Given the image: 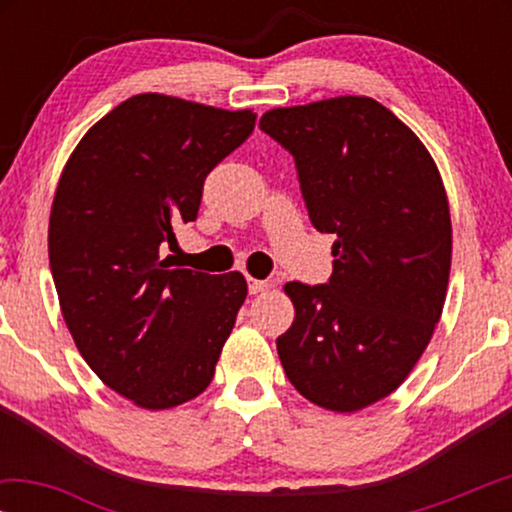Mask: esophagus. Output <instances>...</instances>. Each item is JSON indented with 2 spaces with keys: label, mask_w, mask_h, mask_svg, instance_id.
Segmentation results:
<instances>
[{
  "label": "esophagus",
  "mask_w": 512,
  "mask_h": 512,
  "mask_svg": "<svg viewBox=\"0 0 512 512\" xmlns=\"http://www.w3.org/2000/svg\"><path fill=\"white\" fill-rule=\"evenodd\" d=\"M270 286H275V284H272V282H263V279L249 277V293H251V296H256V293H263L265 289H270Z\"/></svg>",
  "instance_id": "obj_1"
}]
</instances>
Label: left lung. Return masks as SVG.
Returning a JSON list of instances; mask_svg holds the SVG:
<instances>
[{"instance_id":"obj_1","label":"left lung","mask_w":512,"mask_h":512,"mask_svg":"<svg viewBox=\"0 0 512 512\" xmlns=\"http://www.w3.org/2000/svg\"><path fill=\"white\" fill-rule=\"evenodd\" d=\"M261 130L296 160L307 212L333 233L328 284L289 282L284 373L319 408L356 412L396 391L443 314L450 202L431 153L373 97L270 109Z\"/></svg>"}]
</instances>
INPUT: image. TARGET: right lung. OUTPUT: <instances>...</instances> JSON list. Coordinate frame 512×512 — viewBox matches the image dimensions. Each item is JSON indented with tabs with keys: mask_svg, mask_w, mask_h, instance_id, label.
<instances>
[{
	"mask_svg": "<svg viewBox=\"0 0 512 512\" xmlns=\"http://www.w3.org/2000/svg\"><path fill=\"white\" fill-rule=\"evenodd\" d=\"M256 114L142 93L90 128L60 174L48 258L60 310L93 373L146 410L200 396L247 298L240 272L170 268L174 226L198 219L207 174Z\"/></svg>",
	"mask_w": 512,
	"mask_h": 512,
	"instance_id": "right-lung-1",
	"label": "right lung"
}]
</instances>
